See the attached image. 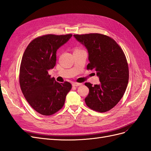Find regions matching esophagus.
I'll use <instances>...</instances> for the list:
<instances>
[{
    "label": "esophagus",
    "mask_w": 151,
    "mask_h": 151,
    "mask_svg": "<svg viewBox=\"0 0 151 151\" xmlns=\"http://www.w3.org/2000/svg\"><path fill=\"white\" fill-rule=\"evenodd\" d=\"M72 85L73 87H78V86L81 85V83H73Z\"/></svg>",
    "instance_id": "1"
}]
</instances>
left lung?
Returning a JSON list of instances; mask_svg holds the SVG:
<instances>
[{
  "label": "left lung",
  "instance_id": "8db88e82",
  "mask_svg": "<svg viewBox=\"0 0 151 151\" xmlns=\"http://www.w3.org/2000/svg\"><path fill=\"white\" fill-rule=\"evenodd\" d=\"M88 53V70L96 73L99 85H85L89 93L87 106L101 113L108 111L118 104L127 89L129 71L123 50L113 38L99 33L73 35Z\"/></svg>",
  "mask_w": 151,
  "mask_h": 151
}]
</instances>
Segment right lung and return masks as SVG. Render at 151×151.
Listing matches in <instances>:
<instances>
[{"label":"right lung","instance_id":"right-lung-1","mask_svg":"<svg viewBox=\"0 0 151 151\" xmlns=\"http://www.w3.org/2000/svg\"><path fill=\"white\" fill-rule=\"evenodd\" d=\"M71 37H39L29 43L23 54L19 71L21 91L29 105L42 115H52L61 109L71 89L70 83H59L48 74L55 66L58 49Z\"/></svg>","mask_w":151,"mask_h":151}]
</instances>
